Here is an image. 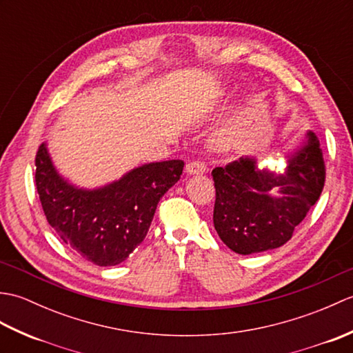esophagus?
<instances>
[{
  "label": "esophagus",
  "instance_id": "esophagus-1",
  "mask_svg": "<svg viewBox=\"0 0 353 353\" xmlns=\"http://www.w3.org/2000/svg\"><path fill=\"white\" fill-rule=\"evenodd\" d=\"M206 171H208L206 163L200 159H194L186 165V172H188V174H205Z\"/></svg>",
  "mask_w": 353,
  "mask_h": 353
}]
</instances>
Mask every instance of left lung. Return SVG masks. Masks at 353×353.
Returning a JSON list of instances; mask_svg holds the SVG:
<instances>
[{
    "instance_id": "8db88e82",
    "label": "left lung",
    "mask_w": 353,
    "mask_h": 353,
    "mask_svg": "<svg viewBox=\"0 0 353 353\" xmlns=\"http://www.w3.org/2000/svg\"><path fill=\"white\" fill-rule=\"evenodd\" d=\"M212 177L216 234L230 250L252 254L290 241L323 191L326 168L316 133L308 132L282 174L259 170L254 157L244 156L214 168Z\"/></svg>"
}]
</instances>
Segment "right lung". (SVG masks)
<instances>
[{"label":"right lung","instance_id":"1","mask_svg":"<svg viewBox=\"0 0 353 353\" xmlns=\"http://www.w3.org/2000/svg\"><path fill=\"white\" fill-rule=\"evenodd\" d=\"M34 162L36 188L50 226L100 267L125 261L144 241L157 203L181 179L185 165L179 159L145 163L101 188L83 190L59 174L45 142Z\"/></svg>","mask_w":353,"mask_h":353}]
</instances>
